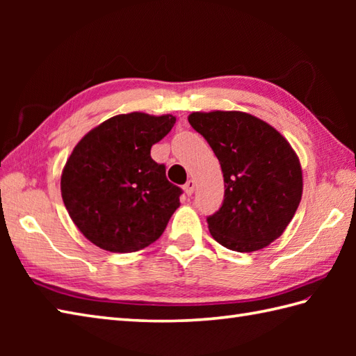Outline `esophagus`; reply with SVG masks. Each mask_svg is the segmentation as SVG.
<instances>
[{
    "label": "esophagus",
    "mask_w": 356,
    "mask_h": 356,
    "mask_svg": "<svg viewBox=\"0 0 356 356\" xmlns=\"http://www.w3.org/2000/svg\"><path fill=\"white\" fill-rule=\"evenodd\" d=\"M194 186H195V182L193 179H190L188 180V182L184 185V190H185V193L188 194V195H191L193 193H194Z\"/></svg>",
    "instance_id": "esophagus-1"
}]
</instances>
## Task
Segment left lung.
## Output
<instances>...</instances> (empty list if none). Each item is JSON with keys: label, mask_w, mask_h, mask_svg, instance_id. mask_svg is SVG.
I'll list each match as a JSON object with an SVG mask.
<instances>
[{"label": "left lung", "mask_w": 356, "mask_h": 356, "mask_svg": "<svg viewBox=\"0 0 356 356\" xmlns=\"http://www.w3.org/2000/svg\"><path fill=\"white\" fill-rule=\"evenodd\" d=\"M188 122L222 166L225 199L208 217L211 236L237 252L277 240L297 211L303 171L291 143L274 127L243 111H194Z\"/></svg>", "instance_id": "1"}]
</instances>
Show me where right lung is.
Wrapping results in <instances>:
<instances>
[{"instance_id": "obj_1", "label": "right lung", "mask_w": 356, "mask_h": 356, "mask_svg": "<svg viewBox=\"0 0 356 356\" xmlns=\"http://www.w3.org/2000/svg\"><path fill=\"white\" fill-rule=\"evenodd\" d=\"M174 124L172 115H118L73 148L61 174V195L73 223L93 245L125 254L162 236L182 190L149 153Z\"/></svg>"}]
</instances>
